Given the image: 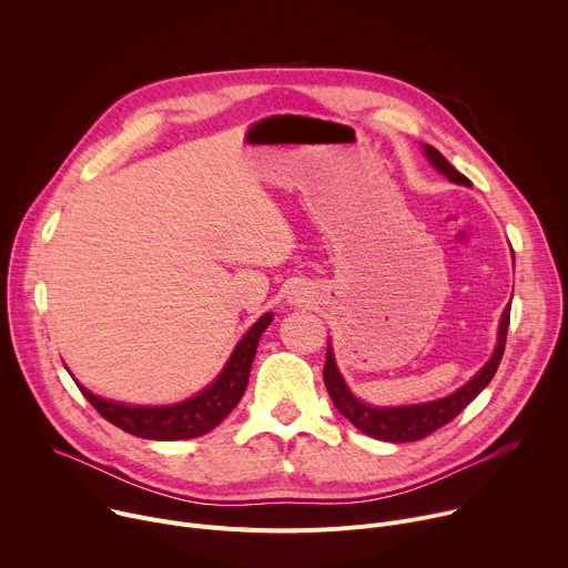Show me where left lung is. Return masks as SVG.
I'll use <instances>...</instances> for the list:
<instances>
[{"mask_svg":"<svg viewBox=\"0 0 568 568\" xmlns=\"http://www.w3.org/2000/svg\"><path fill=\"white\" fill-rule=\"evenodd\" d=\"M425 154L429 156L436 171H440L449 182L469 186V180L465 175H460L434 145L425 143ZM508 326H510V305L501 314L497 348H495L493 357L488 359V364H485L465 386H460L456 393H452L443 399L409 404V407H382V409L371 407V404L359 402L346 386V382L335 364L331 344H328L326 366H323V382H326V388L335 402V407L339 409V414L344 418H348L359 432H364L366 436H373L377 440H386V443H414V440L427 438L436 429L452 423L467 407V404L490 384V379L495 377V373L501 364V357H504Z\"/></svg>","mask_w":568,"mask_h":568,"instance_id":"obj_1","label":"left lung"}]
</instances>
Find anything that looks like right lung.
<instances>
[{
    "instance_id": "1",
    "label": "right lung",
    "mask_w": 568,
    "mask_h": 568,
    "mask_svg": "<svg viewBox=\"0 0 568 568\" xmlns=\"http://www.w3.org/2000/svg\"><path fill=\"white\" fill-rule=\"evenodd\" d=\"M272 312L263 314L247 331V335L237 342L226 366L211 386L180 404H171V407H130V404L103 399L85 386H80L78 382L75 384L108 423L136 438L186 440L204 436L235 409V404L240 402L242 393H245L258 339L272 323Z\"/></svg>"
}]
</instances>
